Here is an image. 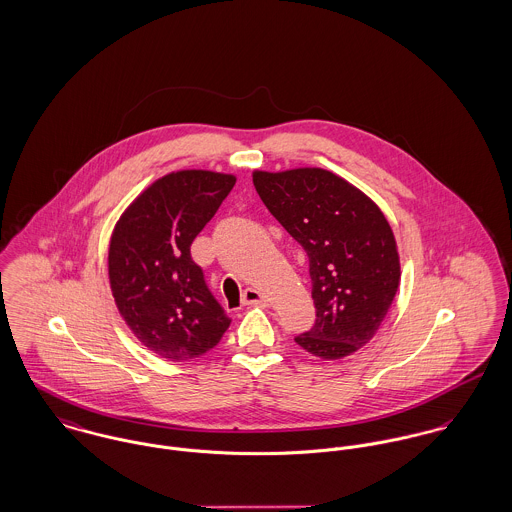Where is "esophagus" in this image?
Masks as SVG:
<instances>
[{"label": "esophagus", "mask_w": 512, "mask_h": 512, "mask_svg": "<svg viewBox=\"0 0 512 512\" xmlns=\"http://www.w3.org/2000/svg\"><path fill=\"white\" fill-rule=\"evenodd\" d=\"M269 300L255 288H247L243 292V306H267Z\"/></svg>", "instance_id": "1"}]
</instances>
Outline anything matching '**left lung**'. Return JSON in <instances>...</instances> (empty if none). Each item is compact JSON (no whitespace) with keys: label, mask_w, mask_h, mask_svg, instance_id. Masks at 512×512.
Here are the masks:
<instances>
[{"label":"left lung","mask_w":512,"mask_h":512,"mask_svg":"<svg viewBox=\"0 0 512 512\" xmlns=\"http://www.w3.org/2000/svg\"><path fill=\"white\" fill-rule=\"evenodd\" d=\"M253 185L310 261L315 323L294 341L323 360L356 353L376 335L401 278L386 216L351 183L317 167L255 171Z\"/></svg>","instance_id":"left-lung-1"}]
</instances>
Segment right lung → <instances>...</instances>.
<instances>
[{
    "label": "right lung",
    "instance_id": "obj_1",
    "mask_svg": "<svg viewBox=\"0 0 512 512\" xmlns=\"http://www.w3.org/2000/svg\"><path fill=\"white\" fill-rule=\"evenodd\" d=\"M234 185L236 177L224 173H169L118 220L109 247L111 290L126 325L161 358L202 356L232 323L193 261L191 243Z\"/></svg>",
    "mask_w": 512,
    "mask_h": 512
}]
</instances>
